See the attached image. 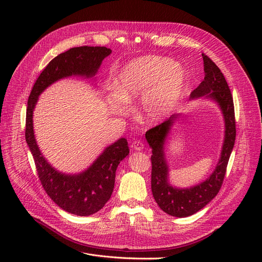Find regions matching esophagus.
I'll use <instances>...</instances> for the list:
<instances>
[{
  "label": "esophagus",
  "instance_id": "esophagus-1",
  "mask_svg": "<svg viewBox=\"0 0 262 262\" xmlns=\"http://www.w3.org/2000/svg\"><path fill=\"white\" fill-rule=\"evenodd\" d=\"M132 146H133L136 150H142L143 147H144V144H143V142L140 141V140H136V141H134V142L132 143Z\"/></svg>",
  "mask_w": 262,
  "mask_h": 262
}]
</instances>
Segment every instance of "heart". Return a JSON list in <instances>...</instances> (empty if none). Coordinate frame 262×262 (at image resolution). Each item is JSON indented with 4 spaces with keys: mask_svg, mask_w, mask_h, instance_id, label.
Listing matches in <instances>:
<instances>
[{
    "mask_svg": "<svg viewBox=\"0 0 262 262\" xmlns=\"http://www.w3.org/2000/svg\"><path fill=\"white\" fill-rule=\"evenodd\" d=\"M186 72L176 61L160 56H142L124 66L114 80L115 91L106 96L109 109L125 115L128 105L141 99L140 118L147 123L170 114L186 88Z\"/></svg>",
    "mask_w": 262,
    "mask_h": 262,
    "instance_id": "heart-1",
    "label": "heart"
}]
</instances>
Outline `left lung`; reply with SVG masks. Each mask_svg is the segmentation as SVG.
<instances>
[{"label":"left lung","mask_w":262,"mask_h":262,"mask_svg":"<svg viewBox=\"0 0 262 262\" xmlns=\"http://www.w3.org/2000/svg\"><path fill=\"white\" fill-rule=\"evenodd\" d=\"M205 77L196 89L191 92L190 99H209L222 110L225 122L224 143L221 157L212 174L207 180L190 188H176L169 183V166L164 154V143L180 114L172 115L168 120L146 132L145 138L152 148V192L153 196L166 213L185 217L204 208L219 193L222 187L227 163L236 140V120L233 100L227 81L217 66L202 54Z\"/></svg>","instance_id":"8db88e82"}]
</instances>
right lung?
<instances>
[{
    "label": "right lung",
    "mask_w": 262,
    "mask_h": 262,
    "mask_svg": "<svg viewBox=\"0 0 262 262\" xmlns=\"http://www.w3.org/2000/svg\"><path fill=\"white\" fill-rule=\"evenodd\" d=\"M110 53L112 50L105 47L86 46L59 54L41 72L27 101L25 140L34 157L41 185L61 209L80 216L98 212L112 196L117 168L129 153L127 140L120 138L107 146L84 172L64 174L53 168L41 154L34 135L33 113L38 96L53 82L70 76H95Z\"/></svg>",
    "instance_id": "right-lung-1"
}]
</instances>
